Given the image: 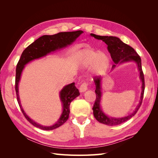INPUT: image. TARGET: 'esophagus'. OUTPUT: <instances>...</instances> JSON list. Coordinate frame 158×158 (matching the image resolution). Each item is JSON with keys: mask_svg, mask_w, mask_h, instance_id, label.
I'll use <instances>...</instances> for the list:
<instances>
[{"mask_svg": "<svg viewBox=\"0 0 158 158\" xmlns=\"http://www.w3.org/2000/svg\"><path fill=\"white\" fill-rule=\"evenodd\" d=\"M79 89H80V92L81 93L85 92V91H86V90L88 89V84H87L86 82L83 83V84L80 86Z\"/></svg>", "mask_w": 158, "mask_h": 158, "instance_id": "34e87169", "label": "esophagus"}]
</instances>
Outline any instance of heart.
Returning a JSON list of instances; mask_svg holds the SVG:
<instances>
[{"label": "heart", "mask_w": 158, "mask_h": 158, "mask_svg": "<svg viewBox=\"0 0 158 158\" xmlns=\"http://www.w3.org/2000/svg\"><path fill=\"white\" fill-rule=\"evenodd\" d=\"M80 64L84 68L92 66L93 73L97 76H103L108 70L111 60L105 52L98 53L92 50L85 49L80 54Z\"/></svg>", "instance_id": "obj_1"}]
</instances>
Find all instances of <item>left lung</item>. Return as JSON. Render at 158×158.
<instances>
[{
	"label": "left lung",
	"mask_w": 158,
	"mask_h": 158,
	"mask_svg": "<svg viewBox=\"0 0 158 158\" xmlns=\"http://www.w3.org/2000/svg\"><path fill=\"white\" fill-rule=\"evenodd\" d=\"M90 35L98 40H102L104 41L107 44L108 51L110 52L111 59L114 63V64H113L112 66V70L115 68L117 65L121 64L128 63V62H135L136 64L138 70L139 72V78L142 82V91L139 103L138 104L135 111L132 113L123 117H112L111 116H109L108 114H106L103 112L101 106V100L102 97V78H101V77H99V76H98V77L97 76V77L94 78V83L95 84V92L96 94V99H95L92 109L94 117L99 123L108 126H115L120 125V124L129 120V119L135 115L142 104L143 96H144L145 85L144 74H143L142 70L141 59L132 47L123 43L118 37L114 36L97 35L94 34V33H91Z\"/></svg>",
	"instance_id": "1"
}]
</instances>
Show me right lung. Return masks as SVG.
I'll list each match as a JSON object with an SVG mask.
<instances>
[{
  "label": "right lung",
  "mask_w": 158,
  "mask_h": 158,
  "mask_svg": "<svg viewBox=\"0 0 158 158\" xmlns=\"http://www.w3.org/2000/svg\"><path fill=\"white\" fill-rule=\"evenodd\" d=\"M83 31L78 30L70 32H60L57 34L48 35H45L38 38L23 51L16 66L15 89L17 95V100L23 115L33 126L42 130L51 131L60 127L68 120L70 114V104L71 102L80 95L79 91L75 86L74 82L65 85L59 92L60 100L63 106L62 112L59 118L55 124L51 126H44L33 120L27 115L22 108L20 96H19L18 85L21 78L22 72L25 66L30 62L47 56L51 52L65 48L73 44L76 40L82 34Z\"/></svg>",
  "instance_id": "right-lung-1"
}]
</instances>
